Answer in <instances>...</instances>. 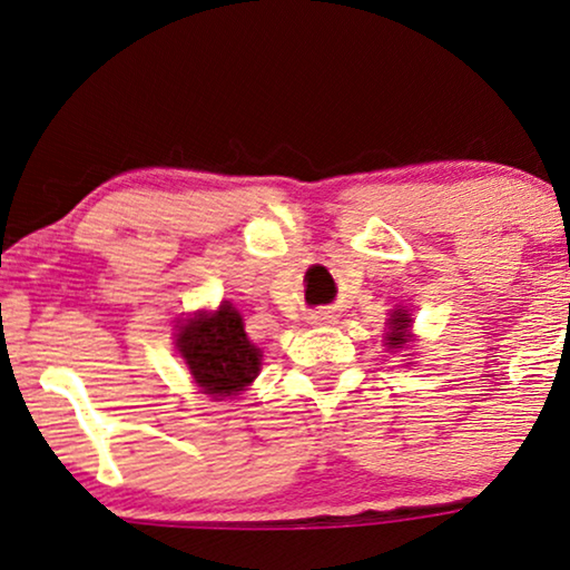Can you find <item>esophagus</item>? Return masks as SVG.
<instances>
[{
	"label": "esophagus",
	"instance_id": "34e87169",
	"mask_svg": "<svg viewBox=\"0 0 570 570\" xmlns=\"http://www.w3.org/2000/svg\"><path fill=\"white\" fill-rule=\"evenodd\" d=\"M307 321L313 325H325V323H333V313L331 309H313V313L307 315Z\"/></svg>",
	"mask_w": 570,
	"mask_h": 570
}]
</instances>
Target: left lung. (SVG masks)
<instances>
[{
    "label": "left lung",
    "instance_id": "8db88e82",
    "mask_svg": "<svg viewBox=\"0 0 570 570\" xmlns=\"http://www.w3.org/2000/svg\"><path fill=\"white\" fill-rule=\"evenodd\" d=\"M409 341H412V315H409V309H393L389 317V333H385V346L401 352V348L409 346Z\"/></svg>",
    "mask_w": 570,
    "mask_h": 570
}]
</instances>
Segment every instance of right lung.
Here are the masks:
<instances>
[{
	"label": "right lung",
	"instance_id": "add662e5",
	"mask_svg": "<svg viewBox=\"0 0 570 570\" xmlns=\"http://www.w3.org/2000/svg\"><path fill=\"white\" fill-rule=\"evenodd\" d=\"M177 352L197 389L214 401L234 399L261 373L263 352L247 338L245 323L232 302L214 313H195L177 325Z\"/></svg>",
	"mask_w": 570,
	"mask_h": 570
}]
</instances>
